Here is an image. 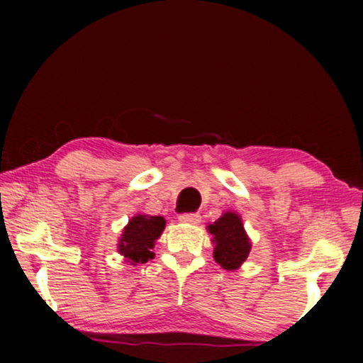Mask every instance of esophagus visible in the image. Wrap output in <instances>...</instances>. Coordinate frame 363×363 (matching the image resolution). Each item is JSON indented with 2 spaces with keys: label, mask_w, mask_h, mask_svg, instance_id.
<instances>
[{
  "label": "esophagus",
  "mask_w": 363,
  "mask_h": 363,
  "mask_svg": "<svg viewBox=\"0 0 363 363\" xmlns=\"http://www.w3.org/2000/svg\"><path fill=\"white\" fill-rule=\"evenodd\" d=\"M182 223H190V225H198V223L201 221V216L196 215V213H183V215H180V218H178Z\"/></svg>",
  "instance_id": "1"
}]
</instances>
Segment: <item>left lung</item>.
I'll list each match as a JSON object with an SVG mask.
<instances>
[{"mask_svg":"<svg viewBox=\"0 0 363 363\" xmlns=\"http://www.w3.org/2000/svg\"><path fill=\"white\" fill-rule=\"evenodd\" d=\"M215 242V261L228 271L238 269L250 255L251 242L245 233L241 218L228 211L220 220L208 226Z\"/></svg>","mask_w":363,"mask_h":363,"instance_id":"1","label":"left lung"}]
</instances>
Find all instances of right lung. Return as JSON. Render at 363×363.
Masks as SVG:
<instances>
[{
	"mask_svg": "<svg viewBox=\"0 0 363 363\" xmlns=\"http://www.w3.org/2000/svg\"><path fill=\"white\" fill-rule=\"evenodd\" d=\"M165 230V220L162 216H133L123 230L118 245V252L130 262H147L152 259L153 242Z\"/></svg>",
	"mask_w": 363,
	"mask_h": 363,
	"instance_id": "obj_1",
	"label": "right lung"
}]
</instances>
